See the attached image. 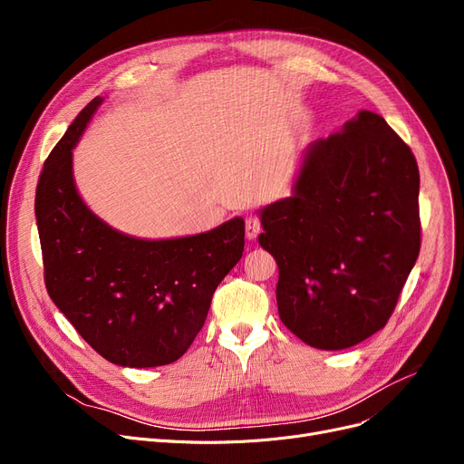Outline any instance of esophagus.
Wrapping results in <instances>:
<instances>
[{
  "label": "esophagus",
  "instance_id": "34e87169",
  "mask_svg": "<svg viewBox=\"0 0 464 464\" xmlns=\"http://www.w3.org/2000/svg\"><path fill=\"white\" fill-rule=\"evenodd\" d=\"M261 233V222L257 216H246V238L254 240Z\"/></svg>",
  "mask_w": 464,
  "mask_h": 464
}]
</instances>
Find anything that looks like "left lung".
<instances>
[{
    "mask_svg": "<svg viewBox=\"0 0 464 464\" xmlns=\"http://www.w3.org/2000/svg\"><path fill=\"white\" fill-rule=\"evenodd\" d=\"M418 199L416 158L380 114L308 144L289 198L257 210L282 324L329 352L383 329L420 256Z\"/></svg>",
    "mask_w": 464,
    "mask_h": 464,
    "instance_id": "8db88e82",
    "label": "left lung"
}]
</instances>
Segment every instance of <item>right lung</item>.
<instances>
[{
  "instance_id": "1",
  "label": "right lung",
  "mask_w": 464,
  "mask_h": 464,
  "mask_svg": "<svg viewBox=\"0 0 464 464\" xmlns=\"http://www.w3.org/2000/svg\"><path fill=\"white\" fill-rule=\"evenodd\" d=\"M95 97L44 161L35 193L46 291L86 343L120 367L177 361L201 331L218 284L245 250V219L175 238H139L111 227L82 201L72 149Z\"/></svg>"
}]
</instances>
